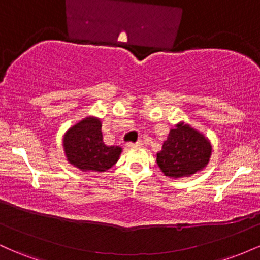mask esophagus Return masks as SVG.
<instances>
[{"instance_id": "esophagus-1", "label": "esophagus", "mask_w": 260, "mask_h": 260, "mask_svg": "<svg viewBox=\"0 0 260 260\" xmlns=\"http://www.w3.org/2000/svg\"><path fill=\"white\" fill-rule=\"evenodd\" d=\"M143 145V143H142V140H138V142H136V143H128L127 144V147L128 148H138V147H142Z\"/></svg>"}]
</instances>
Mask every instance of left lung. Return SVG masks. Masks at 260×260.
I'll return each instance as SVG.
<instances>
[{"label": "left lung", "instance_id": "left-lung-1", "mask_svg": "<svg viewBox=\"0 0 260 260\" xmlns=\"http://www.w3.org/2000/svg\"><path fill=\"white\" fill-rule=\"evenodd\" d=\"M211 155V144L198 131L180 123L170 131L156 162L165 176L188 177L207 166Z\"/></svg>", "mask_w": 260, "mask_h": 260}]
</instances>
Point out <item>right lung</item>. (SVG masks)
<instances>
[{
	"mask_svg": "<svg viewBox=\"0 0 260 260\" xmlns=\"http://www.w3.org/2000/svg\"><path fill=\"white\" fill-rule=\"evenodd\" d=\"M63 148L70 164L92 172L111 169L122 151L120 147L104 143L101 122L95 117H86L70 128L63 137Z\"/></svg>",
	"mask_w": 260,
	"mask_h": 260,
	"instance_id": "right-lung-1",
	"label": "right lung"
}]
</instances>
